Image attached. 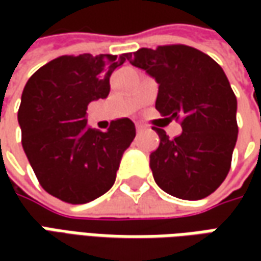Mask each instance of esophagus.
<instances>
[{
	"mask_svg": "<svg viewBox=\"0 0 261 261\" xmlns=\"http://www.w3.org/2000/svg\"><path fill=\"white\" fill-rule=\"evenodd\" d=\"M142 130H144V126H142V125H136V132H138V134H141Z\"/></svg>",
	"mask_w": 261,
	"mask_h": 261,
	"instance_id": "34e87169",
	"label": "esophagus"
}]
</instances>
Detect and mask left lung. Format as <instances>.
Wrapping results in <instances>:
<instances>
[{
  "mask_svg": "<svg viewBox=\"0 0 261 261\" xmlns=\"http://www.w3.org/2000/svg\"><path fill=\"white\" fill-rule=\"evenodd\" d=\"M125 59L155 78V109L180 120L183 129L170 139L166 130L154 127L160 145L149 155V167L155 183L185 200L214 193L231 168L238 136L237 97L224 69L186 45L141 47Z\"/></svg>",
  "mask_w": 261,
  "mask_h": 261,
  "instance_id": "left-lung-1",
  "label": "left lung"
}]
</instances>
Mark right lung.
Masks as SVG:
<instances>
[{
  "instance_id": "right-lung-1",
  "label": "right lung",
  "mask_w": 261,
  "mask_h": 261,
  "mask_svg": "<svg viewBox=\"0 0 261 261\" xmlns=\"http://www.w3.org/2000/svg\"><path fill=\"white\" fill-rule=\"evenodd\" d=\"M116 55H64L39 68L18 109L21 144L40 186L62 202H91L113 186L125 149L136 135L130 119L107 132L87 125V107L110 93V75L125 62Z\"/></svg>"
}]
</instances>
